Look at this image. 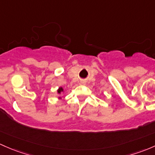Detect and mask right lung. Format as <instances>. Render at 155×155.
I'll list each match as a JSON object with an SVG mask.
<instances>
[{"label": "right lung", "instance_id": "add662e5", "mask_svg": "<svg viewBox=\"0 0 155 155\" xmlns=\"http://www.w3.org/2000/svg\"><path fill=\"white\" fill-rule=\"evenodd\" d=\"M64 89H63V87H59L58 88V90H57V94H58V95H60V94H61V93H64ZM58 99H62V98H61V97H58Z\"/></svg>", "mask_w": 155, "mask_h": 155}]
</instances>
